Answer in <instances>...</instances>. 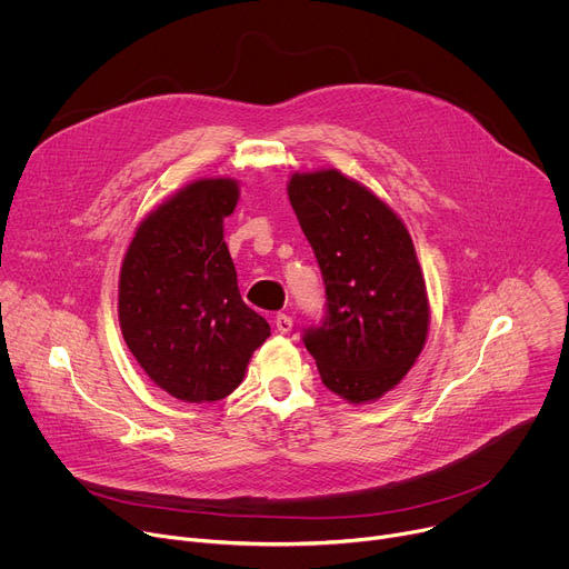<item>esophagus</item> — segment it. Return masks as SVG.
Masks as SVG:
<instances>
[{
  "mask_svg": "<svg viewBox=\"0 0 569 569\" xmlns=\"http://www.w3.org/2000/svg\"><path fill=\"white\" fill-rule=\"evenodd\" d=\"M274 327H277V333L279 336H290L292 333V329H295V321H292V317L290 315H277V319H274Z\"/></svg>",
  "mask_w": 569,
  "mask_h": 569,
  "instance_id": "34e87169",
  "label": "esophagus"
}]
</instances>
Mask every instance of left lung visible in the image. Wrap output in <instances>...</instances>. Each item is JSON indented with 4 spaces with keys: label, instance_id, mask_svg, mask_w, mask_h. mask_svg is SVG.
I'll return each mask as SVG.
<instances>
[{
    "label": "left lung",
    "instance_id": "left-lung-1",
    "mask_svg": "<svg viewBox=\"0 0 569 569\" xmlns=\"http://www.w3.org/2000/svg\"><path fill=\"white\" fill-rule=\"evenodd\" d=\"M288 198L327 286V319L303 333L321 382L351 405L391 391L421 356L430 301L412 236L371 189L319 169Z\"/></svg>",
    "mask_w": 569,
    "mask_h": 569
}]
</instances>
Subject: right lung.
I'll return each mask as SVG.
<instances>
[{"label": "right lung", "instance_id": "right-lung-1", "mask_svg": "<svg viewBox=\"0 0 569 569\" xmlns=\"http://www.w3.org/2000/svg\"><path fill=\"white\" fill-rule=\"evenodd\" d=\"M231 178H202L137 224L119 274V327L146 371L184 402H213L246 378L270 323L240 299L222 222L238 204Z\"/></svg>", "mask_w": 569, "mask_h": 569}]
</instances>
